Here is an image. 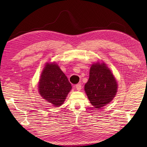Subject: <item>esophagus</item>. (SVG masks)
<instances>
[{"label": "esophagus", "instance_id": "1", "mask_svg": "<svg viewBox=\"0 0 147 147\" xmlns=\"http://www.w3.org/2000/svg\"><path fill=\"white\" fill-rule=\"evenodd\" d=\"M82 85H81L80 83L79 84H77V85H76V88L77 90H80L81 89H82Z\"/></svg>", "mask_w": 147, "mask_h": 147}]
</instances>
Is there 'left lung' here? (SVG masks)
I'll return each instance as SVG.
<instances>
[{
  "mask_svg": "<svg viewBox=\"0 0 147 147\" xmlns=\"http://www.w3.org/2000/svg\"><path fill=\"white\" fill-rule=\"evenodd\" d=\"M117 83L113 74L105 64L92 65L85 91L92 105L100 109L112 100L116 94Z\"/></svg>",
  "mask_w": 147,
  "mask_h": 147,
  "instance_id": "1",
  "label": "left lung"
}]
</instances>
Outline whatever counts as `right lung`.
Segmentation results:
<instances>
[{
    "label": "right lung",
    "mask_w": 147,
    "mask_h": 147,
    "mask_svg": "<svg viewBox=\"0 0 147 147\" xmlns=\"http://www.w3.org/2000/svg\"><path fill=\"white\" fill-rule=\"evenodd\" d=\"M71 88L67 78L57 64H45L38 83V92L43 99L56 107H60Z\"/></svg>",
    "instance_id": "add662e5"
}]
</instances>
